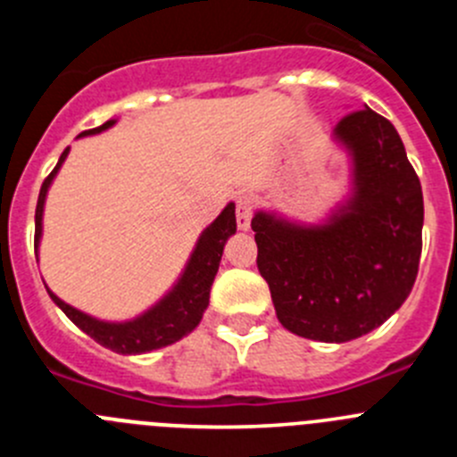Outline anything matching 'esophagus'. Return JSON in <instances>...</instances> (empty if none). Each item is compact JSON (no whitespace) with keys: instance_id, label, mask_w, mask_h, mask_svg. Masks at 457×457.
<instances>
[{"instance_id":"1","label":"esophagus","mask_w":457,"mask_h":457,"mask_svg":"<svg viewBox=\"0 0 457 457\" xmlns=\"http://www.w3.org/2000/svg\"><path fill=\"white\" fill-rule=\"evenodd\" d=\"M252 215H253V205L252 201L240 196L236 204V220H237V228L240 231H249V226H252Z\"/></svg>"}]
</instances>
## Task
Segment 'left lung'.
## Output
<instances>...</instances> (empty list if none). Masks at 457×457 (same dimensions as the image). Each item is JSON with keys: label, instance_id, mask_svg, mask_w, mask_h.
<instances>
[{"label": "left lung", "instance_id": "1", "mask_svg": "<svg viewBox=\"0 0 457 457\" xmlns=\"http://www.w3.org/2000/svg\"><path fill=\"white\" fill-rule=\"evenodd\" d=\"M337 137L353 151L354 194L325 226L252 220L261 277L278 322L325 343L373 332L417 281L423 194L394 125L370 107L343 116Z\"/></svg>", "mask_w": 457, "mask_h": 457}]
</instances>
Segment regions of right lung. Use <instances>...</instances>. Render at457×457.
Here are the masks:
<instances>
[{
    "label": "right lung",
    "instance_id": "1",
    "mask_svg": "<svg viewBox=\"0 0 457 457\" xmlns=\"http://www.w3.org/2000/svg\"><path fill=\"white\" fill-rule=\"evenodd\" d=\"M109 125H114V120H107L100 128H93V130L82 132V135H96V132L107 130ZM66 155L68 148L62 153L59 164L52 169V173L43 180V187H40L38 205H36V249H38L40 221H43V204H46L47 187H50L52 179L59 171ZM236 205L228 204L221 210V215L201 233L199 242H196V249H194L187 268H185V274L180 277L176 288L160 304L153 306L151 311H146L137 320L120 322V325H116V322H100L96 318L82 313V311L68 306L54 293H50V297L93 341H98L100 345L114 350L119 354H141L164 348V345H171L173 341L183 338L185 334H189L194 327L199 325L210 300V286H212V278H215L217 270H220L221 252H224L226 240L236 233Z\"/></svg>",
    "mask_w": 457,
    "mask_h": 457
}]
</instances>
